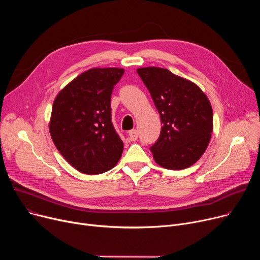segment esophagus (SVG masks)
<instances>
[{"label":"esophagus","instance_id":"1","mask_svg":"<svg viewBox=\"0 0 260 260\" xmlns=\"http://www.w3.org/2000/svg\"><path fill=\"white\" fill-rule=\"evenodd\" d=\"M128 138L131 141H136L138 138V132L136 129H132L128 132Z\"/></svg>","mask_w":260,"mask_h":260}]
</instances>
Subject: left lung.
Returning a JSON list of instances; mask_svg holds the SVG:
<instances>
[{
	"label": "left lung",
	"mask_w": 260,
	"mask_h": 260,
	"mask_svg": "<svg viewBox=\"0 0 260 260\" xmlns=\"http://www.w3.org/2000/svg\"><path fill=\"white\" fill-rule=\"evenodd\" d=\"M138 75L161 118V133L151 147L158 166L168 170L192 167L206 152L213 133V109L201 88L167 68L140 67Z\"/></svg>",
	"instance_id": "obj_1"
}]
</instances>
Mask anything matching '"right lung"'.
Segmentation results:
<instances>
[{"label": "right lung", "mask_w": 260, "mask_h": 260, "mask_svg": "<svg viewBox=\"0 0 260 260\" xmlns=\"http://www.w3.org/2000/svg\"><path fill=\"white\" fill-rule=\"evenodd\" d=\"M123 74L119 67L90 68L54 98L48 124L51 139L80 173L102 174L122 156L123 142L112 123L111 95Z\"/></svg>", "instance_id": "add662e5"}]
</instances>
